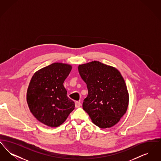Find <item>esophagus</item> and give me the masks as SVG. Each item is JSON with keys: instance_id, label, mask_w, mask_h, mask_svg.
<instances>
[{"instance_id": "obj_1", "label": "esophagus", "mask_w": 161, "mask_h": 161, "mask_svg": "<svg viewBox=\"0 0 161 161\" xmlns=\"http://www.w3.org/2000/svg\"><path fill=\"white\" fill-rule=\"evenodd\" d=\"M75 107L78 108V107H80L81 106V103L80 101H75Z\"/></svg>"}]
</instances>
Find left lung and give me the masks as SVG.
I'll return each instance as SVG.
<instances>
[{
    "label": "left lung",
    "instance_id": "1",
    "mask_svg": "<svg viewBox=\"0 0 161 161\" xmlns=\"http://www.w3.org/2000/svg\"><path fill=\"white\" fill-rule=\"evenodd\" d=\"M78 72L88 90L83 103V109L100 128L115 125L125 114L129 100L120 72L97 61L79 65Z\"/></svg>",
    "mask_w": 161,
    "mask_h": 161
}]
</instances>
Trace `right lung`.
Instances as JSON below:
<instances>
[{"mask_svg": "<svg viewBox=\"0 0 161 161\" xmlns=\"http://www.w3.org/2000/svg\"><path fill=\"white\" fill-rule=\"evenodd\" d=\"M71 69L69 64L54 63L31 78L26 95L28 106L36 118L49 127L60 125L75 108L63 86Z\"/></svg>", "mask_w": 161, "mask_h": 161, "instance_id": "obj_1", "label": "right lung"}]
</instances>
